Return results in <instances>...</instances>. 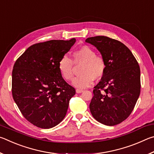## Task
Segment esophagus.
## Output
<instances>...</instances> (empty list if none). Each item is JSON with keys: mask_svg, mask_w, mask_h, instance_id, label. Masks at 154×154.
Segmentation results:
<instances>
[{"mask_svg": "<svg viewBox=\"0 0 154 154\" xmlns=\"http://www.w3.org/2000/svg\"><path fill=\"white\" fill-rule=\"evenodd\" d=\"M83 92V90H82V89H77V90H76V92L78 93V94L82 93V92Z\"/></svg>", "mask_w": 154, "mask_h": 154, "instance_id": "34e87169", "label": "esophagus"}]
</instances>
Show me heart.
<instances>
[{"label": "heart", "mask_w": 154, "mask_h": 154, "mask_svg": "<svg viewBox=\"0 0 154 154\" xmlns=\"http://www.w3.org/2000/svg\"><path fill=\"white\" fill-rule=\"evenodd\" d=\"M82 64L79 76L75 78L72 84L78 88H85L92 84L94 79H100L105 72L106 63L101 56L88 45H83L72 53V61L66 56L59 60L58 68L64 80H72L74 75V65Z\"/></svg>", "instance_id": "obj_1"}]
</instances>
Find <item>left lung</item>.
Wrapping results in <instances>:
<instances>
[{
    "label": "left lung",
    "instance_id": "1",
    "mask_svg": "<svg viewBox=\"0 0 154 154\" xmlns=\"http://www.w3.org/2000/svg\"><path fill=\"white\" fill-rule=\"evenodd\" d=\"M85 42L97 48L106 63L105 74L94 88L91 113L106 126L120 124L131 114L139 97V65L130 49L118 40L97 36Z\"/></svg>",
    "mask_w": 154,
    "mask_h": 154
}]
</instances>
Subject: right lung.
I'll list each match as a JSON object with an SVG mask.
<instances>
[{"instance_id":"right-lung-1","label":"right lung","mask_w":154,"mask_h":154,"mask_svg":"<svg viewBox=\"0 0 154 154\" xmlns=\"http://www.w3.org/2000/svg\"><path fill=\"white\" fill-rule=\"evenodd\" d=\"M51 40L34 44L15 61L12 95L23 116L35 126L48 129L63 120L75 89L65 82L58 63L74 45Z\"/></svg>"}]
</instances>
